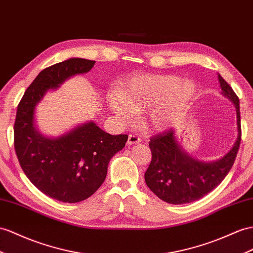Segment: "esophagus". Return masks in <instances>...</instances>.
Segmentation results:
<instances>
[{
  "mask_svg": "<svg viewBox=\"0 0 253 253\" xmlns=\"http://www.w3.org/2000/svg\"><path fill=\"white\" fill-rule=\"evenodd\" d=\"M140 142H141V139L138 137V135H135V134H129L128 141H127V144H128V145L137 144V143H140Z\"/></svg>",
  "mask_w": 253,
  "mask_h": 253,
  "instance_id": "1",
  "label": "esophagus"
}]
</instances>
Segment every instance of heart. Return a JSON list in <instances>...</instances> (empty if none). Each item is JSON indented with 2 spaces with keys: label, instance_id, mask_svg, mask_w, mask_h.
I'll use <instances>...</instances> for the list:
<instances>
[{
  "label": "heart",
  "instance_id": "heart-1",
  "mask_svg": "<svg viewBox=\"0 0 253 253\" xmlns=\"http://www.w3.org/2000/svg\"><path fill=\"white\" fill-rule=\"evenodd\" d=\"M196 93V84L177 76L134 75L122 81L118 90L107 96V102L123 122L146 111L147 125L164 129L186 112Z\"/></svg>",
  "mask_w": 253,
  "mask_h": 253
}]
</instances>
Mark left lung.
<instances>
[{
	"label": "left lung",
	"instance_id": "left-lung-1",
	"mask_svg": "<svg viewBox=\"0 0 253 253\" xmlns=\"http://www.w3.org/2000/svg\"><path fill=\"white\" fill-rule=\"evenodd\" d=\"M221 94L234 103L237 116V139L223 157L204 163L192 158L178 144L174 129L155 135L150 141L152 161L144 174L145 183L156 196L170 204L199 200L222 182L234 164L241 144L239 99L223 78L218 75Z\"/></svg>",
	"mask_w": 253,
	"mask_h": 253
}]
</instances>
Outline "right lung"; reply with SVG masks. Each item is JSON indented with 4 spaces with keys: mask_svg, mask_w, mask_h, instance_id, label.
Listing matches in <instances>:
<instances>
[{
    "mask_svg": "<svg viewBox=\"0 0 253 253\" xmlns=\"http://www.w3.org/2000/svg\"><path fill=\"white\" fill-rule=\"evenodd\" d=\"M95 61L74 57L42 70L19 102L14 126L15 150L23 172L46 196L65 203L87 199L106 179L109 161L123 150L127 134L112 135L93 121L57 138H48L35 125V109L49 89L70 77L85 74Z\"/></svg>",
    "mask_w": 253,
    "mask_h": 253,
    "instance_id": "obj_1",
    "label": "right lung"
}]
</instances>
